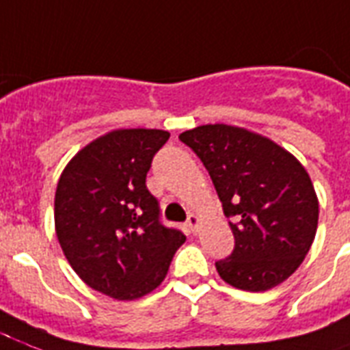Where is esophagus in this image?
Segmentation results:
<instances>
[{
	"label": "esophagus",
	"instance_id": "obj_1",
	"mask_svg": "<svg viewBox=\"0 0 350 350\" xmlns=\"http://www.w3.org/2000/svg\"><path fill=\"white\" fill-rule=\"evenodd\" d=\"M188 230L189 232H191V234H195V232H197V230H199V224H200V219L197 217V215H193V213H191V215H189L188 217Z\"/></svg>",
	"mask_w": 350,
	"mask_h": 350
}]
</instances>
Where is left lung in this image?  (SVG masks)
<instances>
[{
  "instance_id": "left-lung-1",
  "label": "left lung",
  "mask_w": 350,
  "mask_h": 350,
  "mask_svg": "<svg viewBox=\"0 0 350 350\" xmlns=\"http://www.w3.org/2000/svg\"><path fill=\"white\" fill-rule=\"evenodd\" d=\"M178 138L210 173L234 232V252L215 262L219 275L248 292L291 278L318 228V197L301 162L245 127L208 124Z\"/></svg>"
}]
</instances>
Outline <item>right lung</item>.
Listing matches in <instances>:
<instances>
[{"mask_svg":"<svg viewBox=\"0 0 350 350\" xmlns=\"http://www.w3.org/2000/svg\"><path fill=\"white\" fill-rule=\"evenodd\" d=\"M170 133L116 129L65 166L54 195L59 246L85 285L120 301L155 291L186 235L161 223L146 186L151 161Z\"/></svg>","mask_w":350,"mask_h":350,"instance_id":"add662e5","label":"right lung"}]
</instances>
